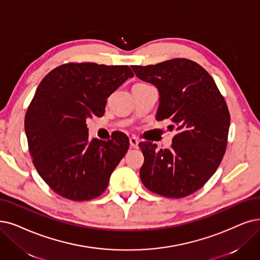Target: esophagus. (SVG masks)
<instances>
[{"mask_svg":"<svg viewBox=\"0 0 260 260\" xmlns=\"http://www.w3.org/2000/svg\"><path fill=\"white\" fill-rule=\"evenodd\" d=\"M140 141L137 138H130V145L132 148H139Z\"/></svg>","mask_w":260,"mask_h":260,"instance_id":"esophagus-1","label":"esophagus"}]
</instances>
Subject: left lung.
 Instances as JSON below:
<instances>
[{"label": "left lung", "instance_id": "8db88e82", "mask_svg": "<svg viewBox=\"0 0 260 260\" xmlns=\"http://www.w3.org/2000/svg\"><path fill=\"white\" fill-rule=\"evenodd\" d=\"M137 77L159 90L157 120L177 127L170 149L157 150L141 142L144 154L140 177L146 188L171 199H181L210 179L226 150L231 115L214 80L201 65L174 58L157 65L131 66Z\"/></svg>", "mask_w": 260, "mask_h": 260}]
</instances>
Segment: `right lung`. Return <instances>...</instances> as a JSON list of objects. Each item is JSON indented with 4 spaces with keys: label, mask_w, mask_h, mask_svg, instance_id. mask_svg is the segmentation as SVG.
I'll return each mask as SVG.
<instances>
[{
    "label": "right lung",
    "mask_w": 260,
    "mask_h": 260,
    "mask_svg": "<svg viewBox=\"0 0 260 260\" xmlns=\"http://www.w3.org/2000/svg\"><path fill=\"white\" fill-rule=\"evenodd\" d=\"M134 75L129 66L95 63L60 65L43 79L27 108L28 150L41 178L70 201L101 195L129 148L126 134L88 139L86 119L105 114L107 99Z\"/></svg>",
    "instance_id": "right-lung-1"
}]
</instances>
